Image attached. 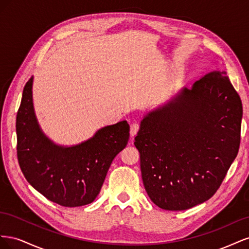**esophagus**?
I'll list each match as a JSON object with an SVG mask.
<instances>
[{
	"instance_id": "34e87169",
	"label": "esophagus",
	"mask_w": 249,
	"mask_h": 249,
	"mask_svg": "<svg viewBox=\"0 0 249 249\" xmlns=\"http://www.w3.org/2000/svg\"><path fill=\"white\" fill-rule=\"evenodd\" d=\"M139 127H140V125H139L138 123H133V124H131V125H130L131 136H135V135L137 134V132H138V130H139Z\"/></svg>"
}]
</instances>
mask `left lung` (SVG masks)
<instances>
[{
  "instance_id": "1",
  "label": "left lung",
  "mask_w": 249,
  "mask_h": 249,
  "mask_svg": "<svg viewBox=\"0 0 249 249\" xmlns=\"http://www.w3.org/2000/svg\"><path fill=\"white\" fill-rule=\"evenodd\" d=\"M242 114L227 72L215 71L143 118L134 144L155 205L182 211L213 196L237 157Z\"/></svg>"
}]
</instances>
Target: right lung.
<instances>
[{
	"label": "right lung",
	"mask_w": 249,
	"mask_h": 249,
	"mask_svg": "<svg viewBox=\"0 0 249 249\" xmlns=\"http://www.w3.org/2000/svg\"><path fill=\"white\" fill-rule=\"evenodd\" d=\"M31 78L24 87L17 114V153L21 172L35 189L63 207L92 202L108 169L130 136L126 120L99 130L92 138L71 147L53 144L37 124Z\"/></svg>",
	"instance_id": "1"
}]
</instances>
